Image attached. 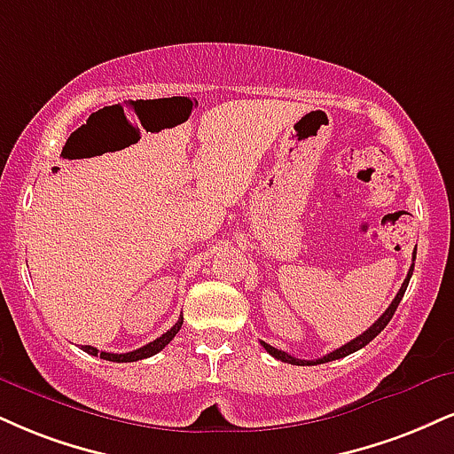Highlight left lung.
Wrapping results in <instances>:
<instances>
[{"label":"left lung","mask_w":454,"mask_h":454,"mask_svg":"<svg viewBox=\"0 0 454 454\" xmlns=\"http://www.w3.org/2000/svg\"><path fill=\"white\" fill-rule=\"evenodd\" d=\"M414 258H417V249H414V255H412V266H411V270H408V277H406V279H403L402 287H400V292H397V296L393 298V302L389 304V309H387L385 313L379 317V321H374V324L370 325L368 330L364 332V334H359L357 338H353L351 342H347V345H342L340 348H336V351H332V353L324 355V357H321V359H310V362H309V359H296V357H294V355H289V353H286V351H279V348H275V347L266 345V342H262V347H264L266 351H269V353L272 355V357H275V359H279V362L294 364V365H317V364L334 362V359L347 357V355H351V353H355V351H359V348L368 345L370 340H374V338L379 336L380 332L385 330V325L389 324V321H391L393 313H395L397 307H400V302H402V298H403V292H406V287H408V281H411V277H412V270H414Z\"/></svg>","instance_id":"8db88e82"}]
</instances>
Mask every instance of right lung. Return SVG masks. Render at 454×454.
I'll use <instances>...</instances> for the list:
<instances>
[{
  "mask_svg": "<svg viewBox=\"0 0 454 454\" xmlns=\"http://www.w3.org/2000/svg\"><path fill=\"white\" fill-rule=\"evenodd\" d=\"M184 324V317H179L177 324H175L171 330H167L165 334H162L160 338H156V340L147 342L145 347L137 348V351H130V353H106V351H99V348L95 347H82V351H86L89 355H99L101 359H107V362H118V364H124V362H139V359H145V357H152V355H156L158 351H162L168 342L173 340L175 334L179 332V327H182Z\"/></svg>",
  "mask_w": 454,
  "mask_h": 454,
  "instance_id": "1",
  "label": "right lung"
}]
</instances>
